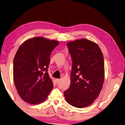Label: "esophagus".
Masks as SVG:
<instances>
[{
	"label": "esophagus",
	"instance_id": "esophagus-1",
	"mask_svg": "<svg viewBox=\"0 0 125 125\" xmlns=\"http://www.w3.org/2000/svg\"><path fill=\"white\" fill-rule=\"evenodd\" d=\"M60 81V79H55V82L56 83V84L59 83Z\"/></svg>",
	"mask_w": 125,
	"mask_h": 125
}]
</instances>
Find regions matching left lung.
I'll use <instances>...</instances> for the list:
<instances>
[{
	"instance_id": "8db88e82",
	"label": "left lung",
	"mask_w": 125,
	"mask_h": 125,
	"mask_svg": "<svg viewBox=\"0 0 125 125\" xmlns=\"http://www.w3.org/2000/svg\"><path fill=\"white\" fill-rule=\"evenodd\" d=\"M72 60L69 87L64 92L66 101L76 108L89 106L98 97L104 81V61L98 45L86 39L66 44Z\"/></svg>"
}]
</instances>
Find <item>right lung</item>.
Returning <instances> with one entry per match:
<instances>
[{
  "instance_id": "add662e5",
  "label": "right lung",
  "mask_w": 125,
  "mask_h": 125,
  "mask_svg": "<svg viewBox=\"0 0 125 125\" xmlns=\"http://www.w3.org/2000/svg\"><path fill=\"white\" fill-rule=\"evenodd\" d=\"M56 41L35 37L20 46L13 60V81L21 98L32 104L44 102L53 87L48 73Z\"/></svg>"
}]
</instances>
